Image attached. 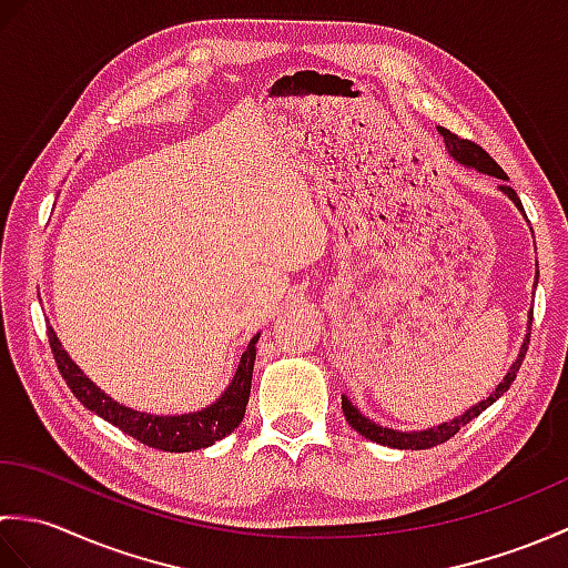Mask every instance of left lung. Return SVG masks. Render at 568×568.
I'll return each mask as SVG.
<instances>
[{"label":"left lung","mask_w":568,"mask_h":568,"mask_svg":"<svg viewBox=\"0 0 568 568\" xmlns=\"http://www.w3.org/2000/svg\"><path fill=\"white\" fill-rule=\"evenodd\" d=\"M439 131H442V136H444V141H446V149H449V153L454 155V159H456L458 163L476 168V171H480V173H488V175H496V178H500V180H508V175L503 173V168H500L496 161H493L490 155L478 146V143L468 141V139H462V136H456V134H452L449 129H439ZM500 190L517 204V207L523 210V202H520V197H517V192H515L510 185H500ZM523 212H525V210H523ZM529 320H532V317H529ZM527 344H529V336H525V344H523V348H520V356H517V361L513 364L510 373L503 378V383L498 385L496 393L488 395L486 400H480L476 407H470L468 413H464L462 417H456V419H452V422H444V425H439V427L425 429V432H395V429L381 427V425H376V422L366 419L352 403H348V397H342V409H344V415H346V422H348V425H352L358 434H364L366 439L376 442V444H383V446H393V449H413V452H417V449H432V446H437V444H444L446 439H452L458 429L466 427L470 419H476L480 413H484L486 407H490L493 403H496L503 393H508V388H510L515 376H517V371H520L523 361H525Z\"/></svg>","instance_id":"1"}]
</instances>
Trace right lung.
<instances>
[{
	"label": "right lung",
	"mask_w": 568,
	"mask_h": 568,
	"mask_svg": "<svg viewBox=\"0 0 568 568\" xmlns=\"http://www.w3.org/2000/svg\"><path fill=\"white\" fill-rule=\"evenodd\" d=\"M48 342H51V352L58 364L60 376L65 378L72 395H75L84 407L92 409V413H98L102 419L110 422V425L126 432L129 437H134L141 444L153 446V449L175 452V454L204 449V446H212L214 442L226 437V434H232L246 415L258 336H253L246 352L241 354L236 376L220 400L200 409V413L178 415V417L136 413V409L114 403L110 395H104L98 385H94L75 364H72V358L65 354V348L60 346L58 336L51 327H48Z\"/></svg>",
	"instance_id": "1"
}]
</instances>
